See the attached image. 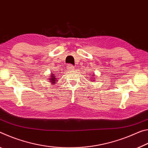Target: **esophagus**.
Returning <instances> with one entry per match:
<instances>
[{
    "label": "esophagus",
    "instance_id": "34e87169",
    "mask_svg": "<svg viewBox=\"0 0 148 148\" xmlns=\"http://www.w3.org/2000/svg\"><path fill=\"white\" fill-rule=\"evenodd\" d=\"M67 68H68V69L70 70V71H73V70H74V66L73 65L69 64L67 65Z\"/></svg>",
    "mask_w": 148,
    "mask_h": 148
}]
</instances>
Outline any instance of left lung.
<instances>
[{"mask_svg": "<svg viewBox=\"0 0 148 148\" xmlns=\"http://www.w3.org/2000/svg\"><path fill=\"white\" fill-rule=\"evenodd\" d=\"M94 74H92V75L90 76L91 77H90V79H91V80H90V81H92L91 82H92V81H92V80L94 79V77H94Z\"/></svg>", "mask_w": 148, "mask_h": 148, "instance_id": "obj_1", "label": "left lung"}]
</instances>
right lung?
I'll return each instance as SVG.
<instances>
[{
  "label": "right lung",
  "instance_id": "add662e5",
  "mask_svg": "<svg viewBox=\"0 0 148 148\" xmlns=\"http://www.w3.org/2000/svg\"><path fill=\"white\" fill-rule=\"evenodd\" d=\"M50 77L48 78V79H49V81L50 83H52V84H54L56 82L58 81L57 80V76L55 75V74L54 73H51L50 74V76H49Z\"/></svg>",
  "mask_w": 148,
  "mask_h": 148
}]
</instances>
